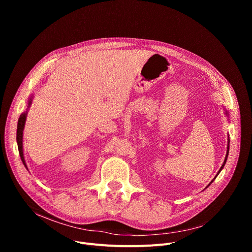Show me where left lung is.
Returning a JSON list of instances; mask_svg holds the SVG:
<instances>
[{
	"instance_id": "8db88e82",
	"label": "left lung",
	"mask_w": 252,
	"mask_h": 252,
	"mask_svg": "<svg viewBox=\"0 0 252 252\" xmlns=\"http://www.w3.org/2000/svg\"><path fill=\"white\" fill-rule=\"evenodd\" d=\"M228 154H229V146H228V152H227V155H226V158H224V161H223V163H222V165H221V167H220V171L221 170V168L224 166V164H226V161H227V158H228ZM219 171V173H220ZM218 176V175H217ZM217 178V177H216Z\"/></svg>"
}]
</instances>
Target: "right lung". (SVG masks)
I'll return each instance as SVG.
<instances>
[{
	"label": "right lung",
	"mask_w": 252,
	"mask_h": 252,
	"mask_svg": "<svg viewBox=\"0 0 252 252\" xmlns=\"http://www.w3.org/2000/svg\"><path fill=\"white\" fill-rule=\"evenodd\" d=\"M31 104V102H30ZM25 119H26V113H23L20 115L19 119H18V125H17V135H16V140H17V145H18V150H19V154L21 157V160L23 162V164L26 167L25 164V160L23 157V150H22V131H23V127H24V124H25Z\"/></svg>",
	"instance_id": "obj_1"
}]
</instances>
